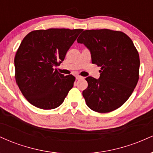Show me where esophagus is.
<instances>
[{"label":"esophagus","instance_id":"34e87169","mask_svg":"<svg viewBox=\"0 0 153 153\" xmlns=\"http://www.w3.org/2000/svg\"><path fill=\"white\" fill-rule=\"evenodd\" d=\"M75 78H76L77 80H80V79L83 78L82 76H80V75H76V77H75Z\"/></svg>","mask_w":153,"mask_h":153}]
</instances>
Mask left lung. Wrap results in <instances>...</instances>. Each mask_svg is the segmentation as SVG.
Here are the masks:
<instances>
[{"label":"left lung","mask_w":153,"mask_h":153,"mask_svg":"<svg viewBox=\"0 0 153 153\" xmlns=\"http://www.w3.org/2000/svg\"><path fill=\"white\" fill-rule=\"evenodd\" d=\"M77 42L90 50L93 64L101 68L99 79L85 78L82 96L87 106L99 113L122 106L139 80L140 57L133 42L122 31L106 29L83 31Z\"/></svg>","instance_id":"left-lung-1"}]
</instances>
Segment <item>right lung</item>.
<instances>
[{
	"label": "right lung",
	"mask_w": 153,
	"mask_h": 153,
	"mask_svg": "<svg viewBox=\"0 0 153 153\" xmlns=\"http://www.w3.org/2000/svg\"><path fill=\"white\" fill-rule=\"evenodd\" d=\"M81 29L35 30L22 40L14 58L15 78L21 92L33 106L53 109L62 104L73 87V75L55 67L64 60Z\"/></svg>",
	"instance_id": "add662e5"
}]
</instances>
